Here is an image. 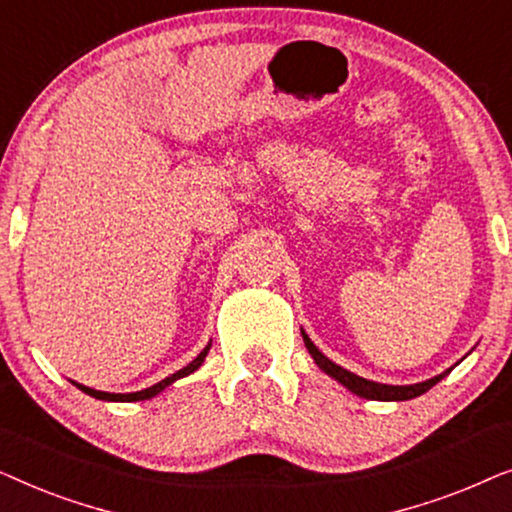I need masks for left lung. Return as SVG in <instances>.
I'll return each mask as SVG.
<instances>
[{"label":"left lung","mask_w":512,"mask_h":512,"mask_svg":"<svg viewBox=\"0 0 512 512\" xmlns=\"http://www.w3.org/2000/svg\"><path fill=\"white\" fill-rule=\"evenodd\" d=\"M303 340H305V347L307 352L312 354V359L317 366L324 370L326 375H331L333 380H338L342 387H347L352 394L361 396V398H370V401H410V398H417L429 391L431 387H436V384L443 380L445 375L452 373V368H447L445 373H440L436 377H431V380L426 382H417V384H405V387H394V384H380V382H373V380H366V377H359L354 373H349L338 363H333L328 356H324L319 352L317 347H314V342L307 338V333L303 331Z\"/></svg>","instance_id":"8db88e82"}]
</instances>
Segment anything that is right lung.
Returning <instances> with one entry per match:
<instances>
[{"label":"right lung","instance_id":"obj_1","mask_svg":"<svg viewBox=\"0 0 512 512\" xmlns=\"http://www.w3.org/2000/svg\"><path fill=\"white\" fill-rule=\"evenodd\" d=\"M209 347H212V342H209V345L202 349V352L195 356V359L188 363L186 368H181V370H177V373L174 375H170V377H165V380H160L158 384H153V387H149V389H142V391H132V394H109V391H97V389H90V387H86V384H79V382H72L74 387H79L83 394H88V396H93V398H100V401H121V403H132V401H146V398H151V396H156V394H160V391H163L165 387H170L172 382H177V380H181V377H186V375H191V373H195V370H198L200 366H202V361H205V356H207V352H209Z\"/></svg>","mask_w":512,"mask_h":512}]
</instances>
